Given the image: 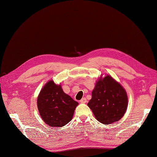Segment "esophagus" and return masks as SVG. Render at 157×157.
<instances>
[{"label":"esophagus","mask_w":157,"mask_h":157,"mask_svg":"<svg viewBox=\"0 0 157 157\" xmlns=\"http://www.w3.org/2000/svg\"><path fill=\"white\" fill-rule=\"evenodd\" d=\"M80 102L82 103H85L86 102V99L85 98H83L82 99L80 100Z\"/></svg>","instance_id":"esophagus-1"}]
</instances>
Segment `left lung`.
<instances>
[{
  "label": "left lung",
  "instance_id": "8db88e82",
  "mask_svg": "<svg viewBox=\"0 0 157 157\" xmlns=\"http://www.w3.org/2000/svg\"><path fill=\"white\" fill-rule=\"evenodd\" d=\"M127 105L128 98L125 90L109 75L97 81L87 104L96 120L105 125L122 118Z\"/></svg>",
  "mask_w": 157,
  "mask_h": 157
}]
</instances>
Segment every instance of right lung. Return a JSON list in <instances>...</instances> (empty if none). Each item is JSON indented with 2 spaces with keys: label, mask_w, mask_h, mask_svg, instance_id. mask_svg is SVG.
<instances>
[{
  "label": "right lung",
  "mask_w": 157,
  "mask_h": 157,
  "mask_svg": "<svg viewBox=\"0 0 157 157\" xmlns=\"http://www.w3.org/2000/svg\"><path fill=\"white\" fill-rule=\"evenodd\" d=\"M37 107L40 117L50 127H60L72 119L78 103L63 92L61 85L53 80L46 83L37 98Z\"/></svg>",
  "instance_id": "add662e5"
}]
</instances>
